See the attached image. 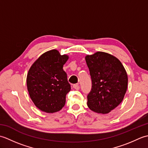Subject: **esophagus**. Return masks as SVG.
I'll list each match as a JSON object with an SVG mask.
<instances>
[{
    "instance_id": "34e87169",
    "label": "esophagus",
    "mask_w": 148,
    "mask_h": 148,
    "mask_svg": "<svg viewBox=\"0 0 148 148\" xmlns=\"http://www.w3.org/2000/svg\"><path fill=\"white\" fill-rule=\"evenodd\" d=\"M73 88L74 89H76V90H79V88H80V87H79V84H74L73 85Z\"/></svg>"
}]
</instances>
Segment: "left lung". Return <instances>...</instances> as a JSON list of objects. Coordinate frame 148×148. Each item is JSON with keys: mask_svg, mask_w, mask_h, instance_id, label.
Segmentation results:
<instances>
[{"mask_svg": "<svg viewBox=\"0 0 148 148\" xmlns=\"http://www.w3.org/2000/svg\"><path fill=\"white\" fill-rule=\"evenodd\" d=\"M92 79L87 105L92 111L107 114L116 108L127 92L128 76L121 62L107 53L98 51L85 57Z\"/></svg>", "mask_w": 148, "mask_h": 148, "instance_id": "obj_1", "label": "left lung"}]
</instances>
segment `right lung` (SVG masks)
<instances>
[{
	"label": "right lung",
	"mask_w": 148,
	"mask_h": 148,
	"mask_svg": "<svg viewBox=\"0 0 148 148\" xmlns=\"http://www.w3.org/2000/svg\"><path fill=\"white\" fill-rule=\"evenodd\" d=\"M67 55H61L56 49L44 53L30 67L27 77L29 95L42 111H59L65 104L66 95L71 87L63 66Z\"/></svg>",
	"instance_id": "obj_1"
}]
</instances>
